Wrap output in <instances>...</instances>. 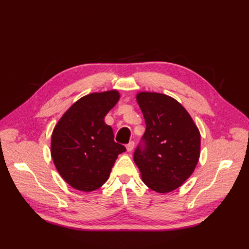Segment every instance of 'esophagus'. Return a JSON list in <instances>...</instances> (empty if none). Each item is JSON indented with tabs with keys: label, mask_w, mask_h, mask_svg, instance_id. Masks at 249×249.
Masks as SVG:
<instances>
[{
	"label": "esophagus",
	"mask_w": 249,
	"mask_h": 249,
	"mask_svg": "<svg viewBox=\"0 0 249 249\" xmlns=\"http://www.w3.org/2000/svg\"><path fill=\"white\" fill-rule=\"evenodd\" d=\"M134 146H135V142L134 141H130L129 143L126 144V150L127 152H132V150L134 149Z\"/></svg>",
	"instance_id": "esophagus-1"
}]
</instances>
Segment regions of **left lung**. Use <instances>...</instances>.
I'll list each match as a JSON object with an SVG mask.
<instances>
[{
	"instance_id": "8db88e82",
	"label": "left lung",
	"mask_w": 249,
	"mask_h": 249,
	"mask_svg": "<svg viewBox=\"0 0 249 249\" xmlns=\"http://www.w3.org/2000/svg\"><path fill=\"white\" fill-rule=\"evenodd\" d=\"M137 102L146 129L134 152V161L143 183L159 193L176 190L198 162L199 131L189 113L170 96L141 92Z\"/></svg>"
}]
</instances>
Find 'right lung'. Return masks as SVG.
Masks as SVG:
<instances>
[{
    "mask_svg": "<svg viewBox=\"0 0 249 249\" xmlns=\"http://www.w3.org/2000/svg\"><path fill=\"white\" fill-rule=\"evenodd\" d=\"M118 100L116 90L82 97L53 131V161L60 176L74 189H99L107 182L117 156L126 150L114 141L112 127L104 120Z\"/></svg>",
    "mask_w": 249,
    "mask_h": 249,
    "instance_id": "right-lung-1",
    "label": "right lung"
}]
</instances>
